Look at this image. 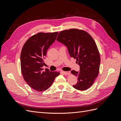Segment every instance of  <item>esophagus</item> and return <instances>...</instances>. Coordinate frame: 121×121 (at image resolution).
Returning <instances> with one entry per match:
<instances>
[{
	"label": "esophagus",
	"instance_id": "obj_1",
	"mask_svg": "<svg viewBox=\"0 0 121 121\" xmlns=\"http://www.w3.org/2000/svg\"><path fill=\"white\" fill-rule=\"evenodd\" d=\"M64 74L65 75H69L70 74V72L69 71H63Z\"/></svg>",
	"mask_w": 121,
	"mask_h": 121
}]
</instances>
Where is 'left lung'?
I'll return each instance as SVG.
<instances>
[{"instance_id":"left-lung-1","label":"left lung","mask_w":121,"mask_h":121,"mask_svg":"<svg viewBox=\"0 0 121 121\" xmlns=\"http://www.w3.org/2000/svg\"><path fill=\"white\" fill-rule=\"evenodd\" d=\"M56 40L68 47L70 56L80 67V72L71 71L78 77L73 87L82 91L89 89L98 75L100 63L99 52L92 36L81 29H71L60 32Z\"/></svg>"}]
</instances>
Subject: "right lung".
I'll use <instances>...</instances> for the list:
<instances>
[{
  "mask_svg": "<svg viewBox=\"0 0 121 121\" xmlns=\"http://www.w3.org/2000/svg\"><path fill=\"white\" fill-rule=\"evenodd\" d=\"M57 34L58 32L38 33L26 41L21 51V68L23 78L29 86L39 92L48 89L60 74L50 72L48 69L43 71L42 69L47 50Z\"/></svg>",
  "mask_w": 121,
  "mask_h": 121,
  "instance_id": "right-lung-1",
  "label": "right lung"
}]
</instances>
